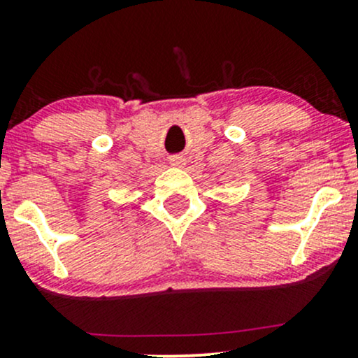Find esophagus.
I'll return each mask as SVG.
<instances>
[{
  "label": "esophagus",
  "instance_id": "obj_1",
  "mask_svg": "<svg viewBox=\"0 0 358 358\" xmlns=\"http://www.w3.org/2000/svg\"><path fill=\"white\" fill-rule=\"evenodd\" d=\"M170 163H171V166L182 168L185 165V158H183V156H171Z\"/></svg>",
  "mask_w": 358,
  "mask_h": 358
}]
</instances>
